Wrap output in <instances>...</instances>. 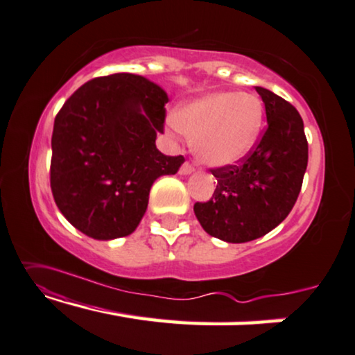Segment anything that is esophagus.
<instances>
[{
  "mask_svg": "<svg viewBox=\"0 0 355 355\" xmlns=\"http://www.w3.org/2000/svg\"><path fill=\"white\" fill-rule=\"evenodd\" d=\"M193 172H194V167L189 162H184L183 166L180 167V173H182V175H189V173Z\"/></svg>",
  "mask_w": 355,
  "mask_h": 355,
  "instance_id": "obj_1",
  "label": "esophagus"
}]
</instances>
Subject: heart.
Wrapping results in <instances>:
<instances>
[{"label":"heart","mask_w":355,"mask_h":355,"mask_svg":"<svg viewBox=\"0 0 355 355\" xmlns=\"http://www.w3.org/2000/svg\"><path fill=\"white\" fill-rule=\"evenodd\" d=\"M264 108L253 94L210 92L184 103L168 127L193 139L198 159L210 167H231L255 146Z\"/></svg>","instance_id":"heart-1"}]
</instances>
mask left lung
<instances>
[{"mask_svg":"<svg viewBox=\"0 0 355 355\" xmlns=\"http://www.w3.org/2000/svg\"><path fill=\"white\" fill-rule=\"evenodd\" d=\"M255 89L266 108V130L244 161L211 171L214 196L194 204L204 231L232 244L258 239L287 218L308 167V140L298 111L268 89Z\"/></svg>","mask_w":355,"mask_h":355,"instance_id":"obj_1","label":"left lung"}]
</instances>
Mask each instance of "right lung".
<instances>
[{
    "label": "right lung",
    "instance_id": "1",
    "mask_svg": "<svg viewBox=\"0 0 355 355\" xmlns=\"http://www.w3.org/2000/svg\"><path fill=\"white\" fill-rule=\"evenodd\" d=\"M168 97L132 73L83 84L57 113L51 189L62 215L98 241L129 236L144 218L156 178L173 175L183 156L156 148Z\"/></svg>",
    "mask_w": 355,
    "mask_h": 355
}]
</instances>
